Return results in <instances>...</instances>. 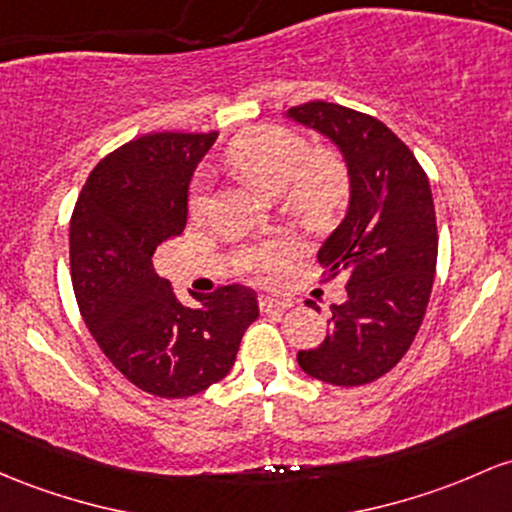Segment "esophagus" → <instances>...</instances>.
Returning <instances> with one entry per match:
<instances>
[{"label": "esophagus", "instance_id": "34e87169", "mask_svg": "<svg viewBox=\"0 0 512 512\" xmlns=\"http://www.w3.org/2000/svg\"><path fill=\"white\" fill-rule=\"evenodd\" d=\"M289 308V301L274 299V296H260V311L262 313H282Z\"/></svg>", "mask_w": 512, "mask_h": 512}]
</instances>
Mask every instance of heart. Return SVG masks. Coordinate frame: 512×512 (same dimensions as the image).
<instances>
[{
  "mask_svg": "<svg viewBox=\"0 0 512 512\" xmlns=\"http://www.w3.org/2000/svg\"><path fill=\"white\" fill-rule=\"evenodd\" d=\"M235 167L262 194L286 192V206L296 216L320 221L345 201L347 174L338 157L311 148L301 136L279 126H260L233 143L228 153ZM206 209V182L196 179L189 194V211L201 216Z\"/></svg>",
  "mask_w": 512,
  "mask_h": 512,
  "instance_id": "b5f03b06",
  "label": "heart"
}]
</instances>
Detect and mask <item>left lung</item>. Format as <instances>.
Returning a JSON list of instances; mask_svg holds the SVG:
<instances>
[{
	"label": "left lung",
	"mask_w": 512,
	"mask_h": 512,
	"mask_svg": "<svg viewBox=\"0 0 512 512\" xmlns=\"http://www.w3.org/2000/svg\"><path fill=\"white\" fill-rule=\"evenodd\" d=\"M286 119L340 150L350 199L318 262L347 279L325 340L301 350L299 367L335 386L379 379L408 352L428 308L437 267V223L428 174L396 133L367 114L308 101Z\"/></svg>",
	"instance_id": "obj_1"
}]
</instances>
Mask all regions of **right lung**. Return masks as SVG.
I'll return each instance as SVG.
<instances>
[{
  "mask_svg": "<svg viewBox=\"0 0 512 512\" xmlns=\"http://www.w3.org/2000/svg\"><path fill=\"white\" fill-rule=\"evenodd\" d=\"M218 133H150L94 167L70 221L77 306L109 362L138 389L187 398L235 364L255 291L221 286L184 306L153 269V252L187 226L189 184Z\"/></svg>",
  "mask_w": 512,
  "mask_h": 512,
  "instance_id": "1",
  "label": "right lung"
}]
</instances>
